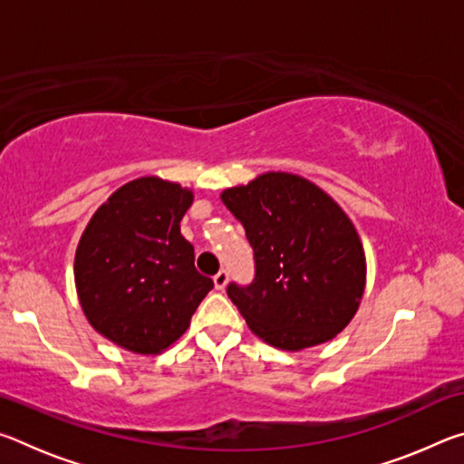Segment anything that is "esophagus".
Here are the masks:
<instances>
[{
    "label": "esophagus",
    "instance_id": "obj_1",
    "mask_svg": "<svg viewBox=\"0 0 464 464\" xmlns=\"http://www.w3.org/2000/svg\"><path fill=\"white\" fill-rule=\"evenodd\" d=\"M215 288L217 290H225V286H227V282H229V272L227 270H218L217 274H215Z\"/></svg>",
    "mask_w": 464,
    "mask_h": 464
}]
</instances>
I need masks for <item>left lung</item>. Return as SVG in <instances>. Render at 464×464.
I'll list each match as a JSON object with an SVG mask.
<instances>
[{
	"label": "left lung",
	"instance_id": "left-lung-1",
	"mask_svg": "<svg viewBox=\"0 0 464 464\" xmlns=\"http://www.w3.org/2000/svg\"><path fill=\"white\" fill-rule=\"evenodd\" d=\"M221 200L254 247L251 285L227 286L251 332L288 352L340 334L364 295L366 257L332 196L301 176L268 171L227 188Z\"/></svg>",
	"mask_w": 464,
	"mask_h": 464
}]
</instances>
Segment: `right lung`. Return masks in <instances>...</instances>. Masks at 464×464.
I'll return each mask as SVG.
<instances>
[{
    "instance_id": "add662e5",
    "label": "right lung",
    "mask_w": 464,
    "mask_h": 464,
    "mask_svg": "<svg viewBox=\"0 0 464 464\" xmlns=\"http://www.w3.org/2000/svg\"><path fill=\"white\" fill-rule=\"evenodd\" d=\"M192 192L147 176L93 213L75 251V286L98 334L135 354H160L182 335L213 280L196 270L179 233Z\"/></svg>"
}]
</instances>
